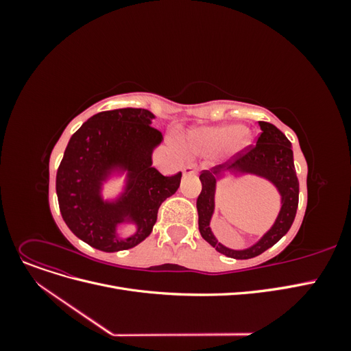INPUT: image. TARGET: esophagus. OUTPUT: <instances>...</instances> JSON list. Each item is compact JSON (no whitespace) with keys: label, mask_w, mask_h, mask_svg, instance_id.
<instances>
[{"label":"esophagus","mask_w":351,"mask_h":351,"mask_svg":"<svg viewBox=\"0 0 351 351\" xmlns=\"http://www.w3.org/2000/svg\"><path fill=\"white\" fill-rule=\"evenodd\" d=\"M197 173V167L196 164L193 162H187L184 167H183V174L184 176H195Z\"/></svg>","instance_id":"esophagus-1"}]
</instances>
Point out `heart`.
I'll use <instances>...</instances> for the list:
<instances>
[{"instance_id":"b5f03b06","label":"heart","mask_w":351,"mask_h":351,"mask_svg":"<svg viewBox=\"0 0 351 351\" xmlns=\"http://www.w3.org/2000/svg\"><path fill=\"white\" fill-rule=\"evenodd\" d=\"M249 141V133L237 125L205 127L190 132L187 143L197 154H210L219 147L231 143L236 147H243Z\"/></svg>"}]
</instances>
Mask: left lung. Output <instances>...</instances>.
I'll list each match as a JSON object with an SVG mask.
<instances>
[{
  "mask_svg": "<svg viewBox=\"0 0 351 351\" xmlns=\"http://www.w3.org/2000/svg\"><path fill=\"white\" fill-rule=\"evenodd\" d=\"M261 134L256 145H249L241 151L230 156L226 162L204 169L199 178L202 192L197 196L196 206L199 214V231L212 247L219 253L234 259H250L272 247L290 230L299 206V180L295 176L291 143L281 130L267 121H259ZM228 166L232 171H243L258 173L268 178L280 190L283 196V206L280 215L273 228L254 247L246 251H231L220 243L211 234L208 221L213 213L215 183L220 169Z\"/></svg>",
  "mask_w": 351,
  "mask_h": 351,
  "instance_id": "8db88e82",
  "label": "left lung"
}]
</instances>
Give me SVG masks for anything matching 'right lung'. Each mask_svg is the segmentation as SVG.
<instances>
[{
	"label": "right lung",
	"instance_id": "obj_1",
	"mask_svg": "<svg viewBox=\"0 0 351 351\" xmlns=\"http://www.w3.org/2000/svg\"><path fill=\"white\" fill-rule=\"evenodd\" d=\"M154 114L143 108L102 111L71 136L57 171V196L67 227L102 252L132 249L143 241L156 222L162 202L180 187L182 173L165 177L152 167V151L162 133L151 125ZM114 166L130 171L125 196L105 204L99 196L101 180ZM130 216L136 234L125 241L114 227Z\"/></svg>",
	"mask_w": 351,
	"mask_h": 351
}]
</instances>
